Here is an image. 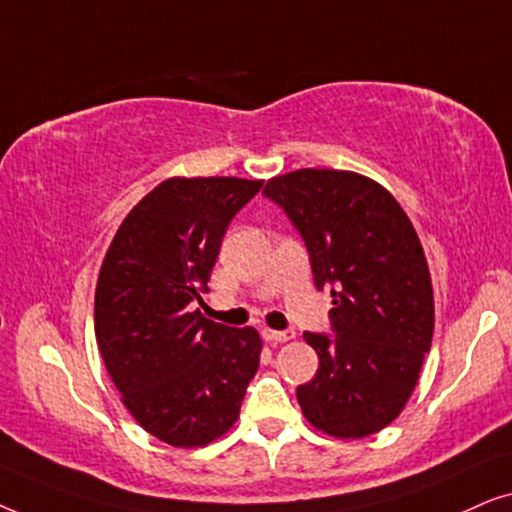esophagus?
Listing matches in <instances>:
<instances>
[{"mask_svg":"<svg viewBox=\"0 0 512 512\" xmlns=\"http://www.w3.org/2000/svg\"><path fill=\"white\" fill-rule=\"evenodd\" d=\"M261 335L270 345H277V342H289L293 338V331H272V328H263Z\"/></svg>","mask_w":512,"mask_h":512,"instance_id":"1","label":"esophagus"}]
</instances>
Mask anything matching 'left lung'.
<instances>
[{"instance_id": "8db88e82", "label": "left lung", "mask_w": 512, "mask_h": 512, "mask_svg": "<svg viewBox=\"0 0 512 512\" xmlns=\"http://www.w3.org/2000/svg\"><path fill=\"white\" fill-rule=\"evenodd\" d=\"M263 195L282 207L310 254L314 286L333 296L331 335L305 333L319 370L298 387L312 426L363 438L401 415L433 338L424 249L387 188L340 170H296Z\"/></svg>"}]
</instances>
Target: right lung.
<instances>
[{"mask_svg": "<svg viewBox=\"0 0 512 512\" xmlns=\"http://www.w3.org/2000/svg\"><path fill=\"white\" fill-rule=\"evenodd\" d=\"M263 181L167 179L125 216L95 291V338L125 408L174 447L226 433L258 370L256 328L205 319L209 272Z\"/></svg>", "mask_w": 512, "mask_h": 512, "instance_id": "add662e5", "label": "right lung"}]
</instances>
